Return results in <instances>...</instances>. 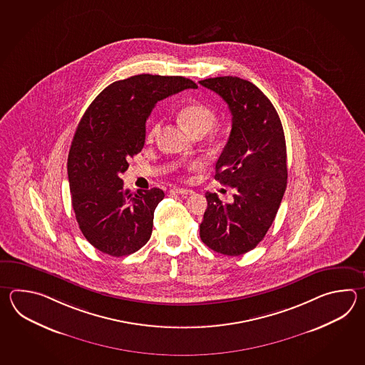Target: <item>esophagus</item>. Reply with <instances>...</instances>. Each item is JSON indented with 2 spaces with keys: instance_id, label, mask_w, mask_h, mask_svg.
Segmentation results:
<instances>
[{
  "instance_id": "34e87169",
  "label": "esophagus",
  "mask_w": 365,
  "mask_h": 365,
  "mask_svg": "<svg viewBox=\"0 0 365 365\" xmlns=\"http://www.w3.org/2000/svg\"><path fill=\"white\" fill-rule=\"evenodd\" d=\"M171 193L180 194V195H190L194 193L192 189H184V187H173L171 189Z\"/></svg>"
}]
</instances>
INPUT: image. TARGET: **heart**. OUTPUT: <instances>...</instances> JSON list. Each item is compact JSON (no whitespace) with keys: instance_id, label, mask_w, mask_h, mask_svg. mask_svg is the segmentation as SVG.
I'll return each instance as SVG.
<instances>
[{"instance_id":"heart-1","label":"heart","mask_w":365,"mask_h":365,"mask_svg":"<svg viewBox=\"0 0 365 365\" xmlns=\"http://www.w3.org/2000/svg\"><path fill=\"white\" fill-rule=\"evenodd\" d=\"M180 124L184 126L186 132L192 135H203L209 132L210 129L217 123V115L212 109L200 104V103H192L185 107L180 109L179 115ZM160 124L155 123L148 128L146 138L148 140H153L155 138L156 134L159 132ZM200 165L197 163L192 164L190 170H198Z\"/></svg>"}]
</instances>
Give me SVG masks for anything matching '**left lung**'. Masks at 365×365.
<instances>
[{
  "instance_id": "8db88e82",
  "label": "left lung",
  "mask_w": 365,
  "mask_h": 365,
  "mask_svg": "<svg viewBox=\"0 0 365 365\" xmlns=\"http://www.w3.org/2000/svg\"><path fill=\"white\" fill-rule=\"evenodd\" d=\"M200 85L228 104L232 130L215 165V180L235 189L223 205L206 193L201 240L214 252L240 256L256 248L272 225L287 186V151L278 112L256 85L237 77L209 78Z\"/></svg>"
}]
</instances>
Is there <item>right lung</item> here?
Returning <instances> with one entry per match:
<instances>
[{"label":"right lung","mask_w":365,"mask_h":365,"mask_svg":"<svg viewBox=\"0 0 365 365\" xmlns=\"http://www.w3.org/2000/svg\"><path fill=\"white\" fill-rule=\"evenodd\" d=\"M197 87L187 78L140 74L110 83L86 109L70 146L68 176L79 228L98 250L128 256L150 240L164 192L124 190L120 176L143 148L156 103Z\"/></svg>","instance_id":"add662e5"}]
</instances>
